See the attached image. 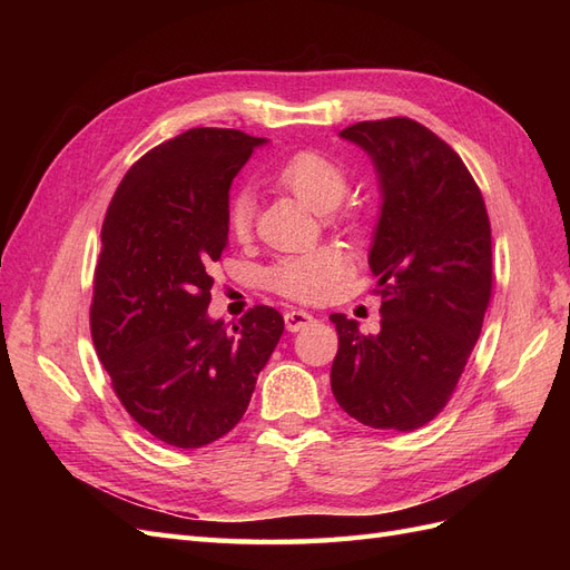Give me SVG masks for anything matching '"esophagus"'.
I'll list each match as a JSON object with an SVG mask.
<instances>
[{"mask_svg": "<svg viewBox=\"0 0 570 570\" xmlns=\"http://www.w3.org/2000/svg\"><path fill=\"white\" fill-rule=\"evenodd\" d=\"M308 323H314V316L308 312H302V308H289V312H285V325L289 333L302 331Z\"/></svg>", "mask_w": 570, "mask_h": 570, "instance_id": "obj_1", "label": "esophagus"}]
</instances>
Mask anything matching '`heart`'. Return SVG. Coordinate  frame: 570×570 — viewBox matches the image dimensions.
Wrapping results in <instances>:
<instances>
[{
	"instance_id": "1",
	"label": "heart",
	"mask_w": 570,
	"mask_h": 570,
	"mask_svg": "<svg viewBox=\"0 0 570 570\" xmlns=\"http://www.w3.org/2000/svg\"><path fill=\"white\" fill-rule=\"evenodd\" d=\"M271 180L295 195L314 212H327L337 206L347 193L350 178L337 161L318 151H297L271 174ZM254 202L247 193H239L230 204V230L235 237H245L252 228ZM347 271V256L333 245H323L314 252L283 258L268 273V285L281 295L297 302H318Z\"/></svg>"
}]
</instances>
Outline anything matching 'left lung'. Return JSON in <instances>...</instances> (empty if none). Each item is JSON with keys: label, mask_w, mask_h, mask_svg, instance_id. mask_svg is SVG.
I'll use <instances>...</instances> for the list:
<instances>
[{"label": "left lung", "mask_w": 570, "mask_h": 570, "mask_svg": "<svg viewBox=\"0 0 570 570\" xmlns=\"http://www.w3.org/2000/svg\"><path fill=\"white\" fill-rule=\"evenodd\" d=\"M368 154L381 216L368 252L381 287V333L333 314L331 385L352 419L409 433L450 402L492 295L485 202L459 154L411 118L364 120L340 132Z\"/></svg>", "instance_id": "1"}]
</instances>
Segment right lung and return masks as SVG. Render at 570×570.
<instances>
[{
    "instance_id": "right-lung-1",
    "label": "right lung",
    "mask_w": 570,
    "mask_h": 570,
    "mask_svg": "<svg viewBox=\"0 0 570 570\" xmlns=\"http://www.w3.org/2000/svg\"><path fill=\"white\" fill-rule=\"evenodd\" d=\"M264 137L193 128L147 151L101 226L92 342L114 392L149 435L197 450L239 423L285 321L254 306L214 321L212 266L228 247V193Z\"/></svg>"
}]
</instances>
